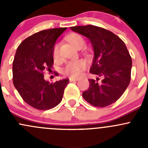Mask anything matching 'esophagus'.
<instances>
[{
    "label": "esophagus",
    "mask_w": 148,
    "mask_h": 148,
    "mask_svg": "<svg viewBox=\"0 0 148 148\" xmlns=\"http://www.w3.org/2000/svg\"><path fill=\"white\" fill-rule=\"evenodd\" d=\"M78 81V79H74V78H69V82H77Z\"/></svg>",
    "instance_id": "34e87169"
}]
</instances>
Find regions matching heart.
Returning <instances> with one entry per match:
<instances>
[{
  "mask_svg": "<svg viewBox=\"0 0 148 148\" xmlns=\"http://www.w3.org/2000/svg\"><path fill=\"white\" fill-rule=\"evenodd\" d=\"M68 41L71 45L77 49L80 47L82 48V46L84 45V40L79 34H71L68 36ZM59 44L58 43H56L53 46V56L54 59H57L59 57ZM86 62L83 59L72 61V62H67L64 68L62 70V72L64 74L69 76L71 78H77L82 75V71L86 69Z\"/></svg>",
  "mask_w": 148,
  "mask_h": 148,
  "instance_id": "b5f03b06",
  "label": "heart"
}]
</instances>
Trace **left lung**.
<instances>
[{
  "instance_id": "8db88e82",
  "label": "left lung",
  "mask_w": 148,
  "mask_h": 148,
  "mask_svg": "<svg viewBox=\"0 0 148 148\" xmlns=\"http://www.w3.org/2000/svg\"><path fill=\"white\" fill-rule=\"evenodd\" d=\"M71 29L89 38L95 52L89 72L102 81L89 79V86L82 93L84 99L95 107H104L115 102L123 95L131 79L132 59L120 38L111 31L87 25Z\"/></svg>"
}]
</instances>
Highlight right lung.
I'll return each instance as SVG.
<instances>
[{"label":"right lung","mask_w":148,"mask_h":148,"mask_svg":"<svg viewBox=\"0 0 148 148\" xmlns=\"http://www.w3.org/2000/svg\"><path fill=\"white\" fill-rule=\"evenodd\" d=\"M66 28L43 30L23 40L18 47L13 62V82L28 105L47 110L62 101L68 79L54 83L46 81L45 69L51 70L53 49L56 39Z\"/></svg>","instance_id":"1"}]
</instances>
